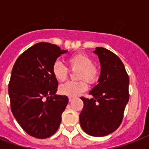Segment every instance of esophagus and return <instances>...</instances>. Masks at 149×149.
<instances>
[{"instance_id":"1","label":"esophagus","mask_w":149,"mask_h":149,"mask_svg":"<svg viewBox=\"0 0 149 149\" xmlns=\"http://www.w3.org/2000/svg\"><path fill=\"white\" fill-rule=\"evenodd\" d=\"M72 100H73V98L71 97H69V101L70 102H72Z\"/></svg>"}]
</instances>
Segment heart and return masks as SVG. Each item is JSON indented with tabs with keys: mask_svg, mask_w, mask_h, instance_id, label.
<instances>
[{
	"mask_svg": "<svg viewBox=\"0 0 149 149\" xmlns=\"http://www.w3.org/2000/svg\"><path fill=\"white\" fill-rule=\"evenodd\" d=\"M67 64L70 70H77L76 77L79 80L69 81L59 86L58 91L63 95L76 97L87 89V84H94L99 78V70L93 59L84 52H78L67 58ZM52 73L58 81H65L67 79L70 70L59 61H56L52 66ZM85 80L84 81V79Z\"/></svg>",
	"mask_w": 149,
	"mask_h": 149,
	"instance_id": "obj_1",
	"label": "heart"
}]
</instances>
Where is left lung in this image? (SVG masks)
<instances>
[{
  "label": "left lung",
  "mask_w": 149,
  "mask_h": 149,
  "mask_svg": "<svg viewBox=\"0 0 149 149\" xmlns=\"http://www.w3.org/2000/svg\"><path fill=\"white\" fill-rule=\"evenodd\" d=\"M101 72L99 83L90 92L91 99L81 97L84 108L79 123L86 134L103 137L114 132L122 122L129 100V77L122 61L110 50L97 47Z\"/></svg>",
  "instance_id": "1"
}]
</instances>
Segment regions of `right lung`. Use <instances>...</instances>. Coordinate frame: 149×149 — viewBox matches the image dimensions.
Here are the masks:
<instances>
[{"label": "right lung", "instance_id": "obj_1", "mask_svg": "<svg viewBox=\"0 0 149 149\" xmlns=\"http://www.w3.org/2000/svg\"><path fill=\"white\" fill-rule=\"evenodd\" d=\"M56 45L37 43L18 56L8 84L10 109L27 134L46 139L56 133L67 105L66 96L56 95L58 81L52 66L66 52Z\"/></svg>", "mask_w": 149, "mask_h": 149}]
</instances>
